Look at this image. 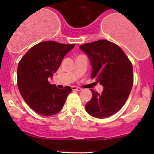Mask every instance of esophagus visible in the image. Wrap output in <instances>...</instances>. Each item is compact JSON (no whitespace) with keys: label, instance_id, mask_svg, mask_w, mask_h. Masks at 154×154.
<instances>
[{"label":"esophagus","instance_id":"obj_1","mask_svg":"<svg viewBox=\"0 0 154 154\" xmlns=\"http://www.w3.org/2000/svg\"><path fill=\"white\" fill-rule=\"evenodd\" d=\"M71 89L73 90V91H81L82 88H80V87H77V86H72L71 87Z\"/></svg>","mask_w":154,"mask_h":154}]
</instances>
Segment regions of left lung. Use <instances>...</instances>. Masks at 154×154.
<instances>
[{"label": "left lung", "instance_id": "1", "mask_svg": "<svg viewBox=\"0 0 154 154\" xmlns=\"http://www.w3.org/2000/svg\"><path fill=\"white\" fill-rule=\"evenodd\" d=\"M92 66L91 77L103 86L102 93L91 89L92 97L86 104L87 112L104 119L125 104L133 85V66L123 50L104 39L82 45Z\"/></svg>", "mask_w": 154, "mask_h": 154}]
</instances>
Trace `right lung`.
Here are the masks:
<instances>
[{"label": "right lung", "mask_w": 154, "mask_h": 154, "mask_svg": "<svg viewBox=\"0 0 154 154\" xmlns=\"http://www.w3.org/2000/svg\"><path fill=\"white\" fill-rule=\"evenodd\" d=\"M75 46L54 41L35 45L20 60L17 83L20 94L34 112L45 116L60 111L71 88H57L48 81L60 67L63 57Z\"/></svg>", "instance_id": "1"}]
</instances>
